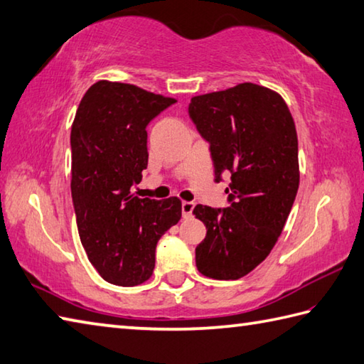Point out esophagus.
<instances>
[{"label":"esophagus","instance_id":"34e87169","mask_svg":"<svg viewBox=\"0 0 364 364\" xmlns=\"http://www.w3.org/2000/svg\"><path fill=\"white\" fill-rule=\"evenodd\" d=\"M181 211H183V218L188 219L192 216V211H194V202H183L181 203Z\"/></svg>","mask_w":364,"mask_h":364}]
</instances>
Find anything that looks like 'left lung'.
<instances>
[{"instance_id":"left-lung-1","label":"left lung","mask_w":364,"mask_h":364,"mask_svg":"<svg viewBox=\"0 0 364 364\" xmlns=\"http://www.w3.org/2000/svg\"><path fill=\"white\" fill-rule=\"evenodd\" d=\"M188 112L210 144L215 181L230 173L227 208L192 211L206 227L196 265L213 279H240L268 257L294 206L300 184L294 118L277 92L255 83L192 97Z\"/></svg>"}]
</instances>
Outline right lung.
Wrapping results in <instances>:
<instances>
[{
  "label": "right lung",
  "instance_id": "right-lung-1",
  "mask_svg": "<svg viewBox=\"0 0 364 364\" xmlns=\"http://www.w3.org/2000/svg\"><path fill=\"white\" fill-rule=\"evenodd\" d=\"M175 102L135 85L96 82L70 129L73 203L80 241L107 282L132 287L151 276L156 245L181 218V200L139 198L148 166L146 126Z\"/></svg>",
  "mask_w": 364,
  "mask_h": 364
}]
</instances>
